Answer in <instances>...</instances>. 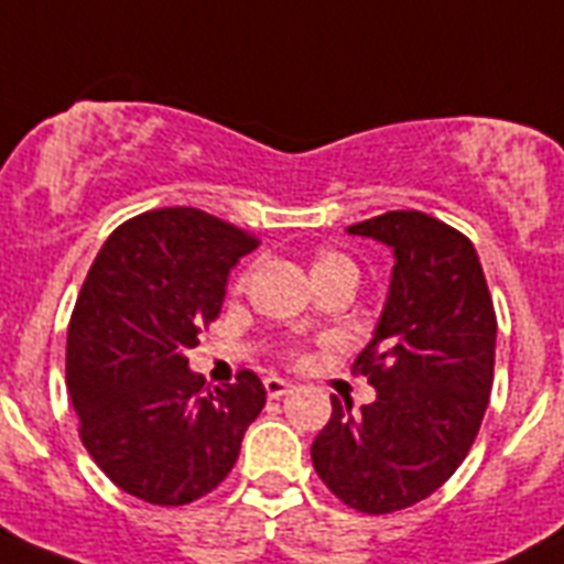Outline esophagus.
Instances as JSON below:
<instances>
[{"label":"esophagus","instance_id":"esophagus-1","mask_svg":"<svg viewBox=\"0 0 564 564\" xmlns=\"http://www.w3.org/2000/svg\"><path fill=\"white\" fill-rule=\"evenodd\" d=\"M263 386L269 398H283L286 392H292V383H286V380H281V377H265Z\"/></svg>","mask_w":564,"mask_h":564}]
</instances>
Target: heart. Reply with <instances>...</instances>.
<instances>
[{"instance_id":"b5f03b06","label":"heart","mask_w":564,"mask_h":564,"mask_svg":"<svg viewBox=\"0 0 564 564\" xmlns=\"http://www.w3.org/2000/svg\"><path fill=\"white\" fill-rule=\"evenodd\" d=\"M310 274H313V283H318V281H325V278H334V274H360V269H357V263H354L348 254H343V251H336V248H322V251H316L313 260H310ZM246 281H248V269L246 272H239L234 286L242 290ZM292 357H295V354H292Z\"/></svg>"}]
</instances>
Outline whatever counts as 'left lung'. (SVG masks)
Returning <instances> with one entry per match:
<instances>
[{"instance_id":"8db88e82","label":"left lung","mask_w":564,"mask_h":564,"mask_svg":"<svg viewBox=\"0 0 564 564\" xmlns=\"http://www.w3.org/2000/svg\"><path fill=\"white\" fill-rule=\"evenodd\" d=\"M348 234L394 251L375 339L354 360L375 403L334 412L310 454L345 507L389 516L430 498L480 433L495 380L498 316L471 239L421 210H389Z\"/></svg>"}]
</instances>
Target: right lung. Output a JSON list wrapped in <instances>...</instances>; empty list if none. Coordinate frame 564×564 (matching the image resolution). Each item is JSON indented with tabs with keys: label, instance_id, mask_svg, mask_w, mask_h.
<instances>
[{
	"label": "right lung",
	"instance_id": "1",
	"mask_svg": "<svg viewBox=\"0 0 564 564\" xmlns=\"http://www.w3.org/2000/svg\"><path fill=\"white\" fill-rule=\"evenodd\" d=\"M260 239L198 207L122 221L93 260L66 330L78 436L110 482L154 507L210 495L265 389L254 371L204 386L187 351L216 322L230 265Z\"/></svg>",
	"mask_w": 564,
	"mask_h": 564
}]
</instances>
